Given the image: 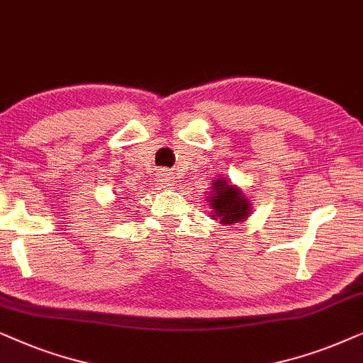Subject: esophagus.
I'll return each instance as SVG.
<instances>
[{
	"label": "esophagus",
	"instance_id": "esophagus-1",
	"mask_svg": "<svg viewBox=\"0 0 363 363\" xmlns=\"http://www.w3.org/2000/svg\"><path fill=\"white\" fill-rule=\"evenodd\" d=\"M174 181V176L171 171H167V169H159L157 171V182L161 186H171Z\"/></svg>",
	"mask_w": 363,
	"mask_h": 363
}]
</instances>
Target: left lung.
<instances>
[{
    "label": "left lung",
    "instance_id": "obj_1",
    "mask_svg": "<svg viewBox=\"0 0 363 363\" xmlns=\"http://www.w3.org/2000/svg\"><path fill=\"white\" fill-rule=\"evenodd\" d=\"M212 191L209 192V206L212 209V219H219L222 224L234 225L235 222H242L249 217L250 202L238 186L230 184L225 179L219 177L212 181Z\"/></svg>",
    "mask_w": 363,
    "mask_h": 363
}]
</instances>
